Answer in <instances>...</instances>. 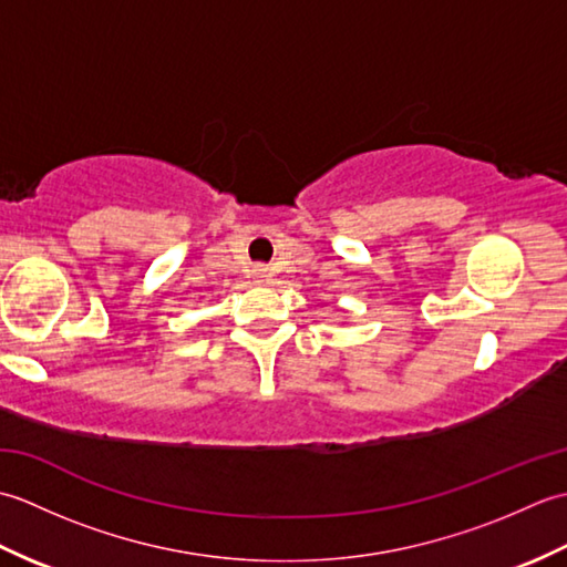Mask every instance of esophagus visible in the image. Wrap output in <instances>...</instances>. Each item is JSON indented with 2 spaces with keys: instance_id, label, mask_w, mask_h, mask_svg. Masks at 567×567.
<instances>
[{
  "instance_id": "34e87169",
  "label": "esophagus",
  "mask_w": 567,
  "mask_h": 567,
  "mask_svg": "<svg viewBox=\"0 0 567 567\" xmlns=\"http://www.w3.org/2000/svg\"><path fill=\"white\" fill-rule=\"evenodd\" d=\"M265 277H268V270H265V268H256V270H252V280H256V282H262Z\"/></svg>"
}]
</instances>
